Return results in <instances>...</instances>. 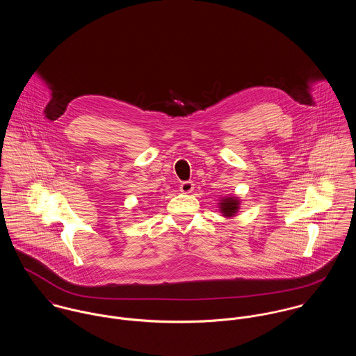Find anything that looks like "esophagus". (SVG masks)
Returning <instances> with one entry per match:
<instances>
[{
    "label": "esophagus",
    "instance_id": "1",
    "mask_svg": "<svg viewBox=\"0 0 356 356\" xmlns=\"http://www.w3.org/2000/svg\"><path fill=\"white\" fill-rule=\"evenodd\" d=\"M194 181H191V180H187V181H183L181 184H180V191L183 193V194H191L193 191H194Z\"/></svg>",
    "mask_w": 356,
    "mask_h": 356
}]
</instances>
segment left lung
<instances>
[{
  "label": "left lung",
  "instance_id": "1",
  "mask_svg": "<svg viewBox=\"0 0 356 356\" xmlns=\"http://www.w3.org/2000/svg\"><path fill=\"white\" fill-rule=\"evenodd\" d=\"M237 207H238V200L236 197H227L221 202V211L228 217L236 213Z\"/></svg>",
  "mask_w": 356,
  "mask_h": 356
}]
</instances>
